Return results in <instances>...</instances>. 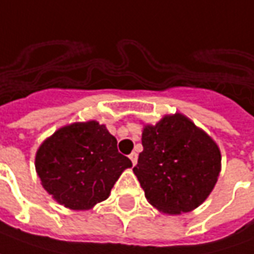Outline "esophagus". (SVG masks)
<instances>
[{
	"instance_id": "esophagus-1",
	"label": "esophagus",
	"mask_w": 254,
	"mask_h": 254,
	"mask_svg": "<svg viewBox=\"0 0 254 254\" xmlns=\"http://www.w3.org/2000/svg\"><path fill=\"white\" fill-rule=\"evenodd\" d=\"M129 158H130V161H132V164L134 165L136 164V162H137V154H136V152L133 151L132 154H130V155H129Z\"/></svg>"
}]
</instances>
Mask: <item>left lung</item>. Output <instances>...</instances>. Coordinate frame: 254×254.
<instances>
[{
  "mask_svg": "<svg viewBox=\"0 0 254 254\" xmlns=\"http://www.w3.org/2000/svg\"><path fill=\"white\" fill-rule=\"evenodd\" d=\"M143 151L133 168L147 201L164 213L199 206L220 173V151L206 133L184 115H168L141 134Z\"/></svg>",
  "mask_w": 254,
  "mask_h": 254,
  "instance_id": "1",
  "label": "left lung"
}]
</instances>
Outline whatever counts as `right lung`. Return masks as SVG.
I'll return each instance as SVG.
<instances>
[{"mask_svg": "<svg viewBox=\"0 0 254 254\" xmlns=\"http://www.w3.org/2000/svg\"><path fill=\"white\" fill-rule=\"evenodd\" d=\"M130 159L117 148L104 125L89 121L55 132L37 151L35 169L44 189L74 210L90 209L107 199Z\"/></svg>", "mask_w": 254, "mask_h": 254, "instance_id": "right-lung-1", "label": "right lung"}]
</instances>
